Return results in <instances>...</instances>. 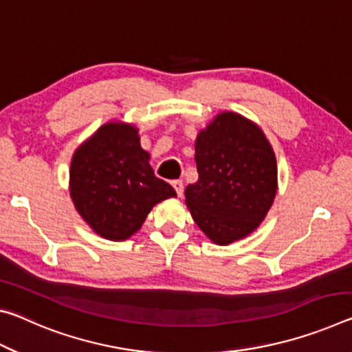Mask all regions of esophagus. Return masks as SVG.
Segmentation results:
<instances>
[{
	"mask_svg": "<svg viewBox=\"0 0 352 352\" xmlns=\"http://www.w3.org/2000/svg\"><path fill=\"white\" fill-rule=\"evenodd\" d=\"M172 186H174L175 192L178 194V196H183V189H185V186H183L182 180H174V182H172Z\"/></svg>",
	"mask_w": 352,
	"mask_h": 352,
	"instance_id": "1",
	"label": "esophagus"
}]
</instances>
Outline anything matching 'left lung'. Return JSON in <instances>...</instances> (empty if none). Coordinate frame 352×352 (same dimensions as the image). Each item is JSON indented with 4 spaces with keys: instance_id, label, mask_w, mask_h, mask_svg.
<instances>
[{
    "instance_id": "1",
    "label": "left lung",
    "mask_w": 352,
    "mask_h": 352,
    "mask_svg": "<svg viewBox=\"0 0 352 352\" xmlns=\"http://www.w3.org/2000/svg\"><path fill=\"white\" fill-rule=\"evenodd\" d=\"M199 180L185 191L192 219L216 244L252 233L276 197V156L263 131L235 113H222L199 133Z\"/></svg>"
}]
</instances>
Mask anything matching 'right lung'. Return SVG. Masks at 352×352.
Returning a JSON list of instances; mask_svg holds the SVG:
<instances>
[{"mask_svg":"<svg viewBox=\"0 0 352 352\" xmlns=\"http://www.w3.org/2000/svg\"><path fill=\"white\" fill-rule=\"evenodd\" d=\"M148 153L131 125L106 124L76 150L70 167V194L78 213L100 236L130 238L161 200L175 197L155 175Z\"/></svg>","mask_w":352,"mask_h":352,"instance_id":"obj_1","label":"right lung"}]
</instances>
